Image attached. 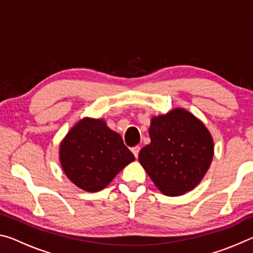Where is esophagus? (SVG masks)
Returning a JSON list of instances; mask_svg holds the SVG:
<instances>
[{"mask_svg":"<svg viewBox=\"0 0 253 253\" xmlns=\"http://www.w3.org/2000/svg\"><path fill=\"white\" fill-rule=\"evenodd\" d=\"M139 151H140V147H139V146H135V147L131 148V152H132V154H134V155H135V157H138Z\"/></svg>","mask_w":253,"mask_h":253,"instance_id":"obj_1","label":"esophagus"}]
</instances>
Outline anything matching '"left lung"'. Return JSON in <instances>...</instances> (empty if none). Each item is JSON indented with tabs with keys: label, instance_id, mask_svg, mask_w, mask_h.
<instances>
[{
	"label": "left lung",
	"instance_id": "1",
	"mask_svg": "<svg viewBox=\"0 0 253 253\" xmlns=\"http://www.w3.org/2000/svg\"><path fill=\"white\" fill-rule=\"evenodd\" d=\"M151 144L138 160L162 193L177 196L193 190L213 158V139L202 123L184 109L154 117Z\"/></svg>",
	"mask_w": 253,
	"mask_h": 253
}]
</instances>
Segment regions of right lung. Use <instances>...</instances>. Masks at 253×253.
<instances>
[{
	"label": "right lung",
	"instance_id": "1",
	"mask_svg": "<svg viewBox=\"0 0 253 253\" xmlns=\"http://www.w3.org/2000/svg\"><path fill=\"white\" fill-rule=\"evenodd\" d=\"M135 160L121 135L104 121L84 118L60 145V162L66 175L87 192H98Z\"/></svg>",
	"mask_w": 253,
	"mask_h": 253
}]
</instances>
